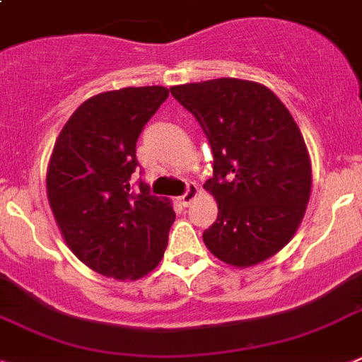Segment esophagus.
Returning <instances> with one entry per match:
<instances>
[{"instance_id":"esophagus-1","label":"esophagus","mask_w":362,"mask_h":362,"mask_svg":"<svg viewBox=\"0 0 362 362\" xmlns=\"http://www.w3.org/2000/svg\"><path fill=\"white\" fill-rule=\"evenodd\" d=\"M198 196H199V188L196 187V185H194V183H188L187 192H185L183 196H181V198H179V202L183 203L185 207H187V205H190V203H192L194 199L198 198Z\"/></svg>"}]
</instances>
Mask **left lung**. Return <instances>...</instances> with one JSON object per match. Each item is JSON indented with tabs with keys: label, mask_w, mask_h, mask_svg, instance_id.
Masks as SVG:
<instances>
[{
	"label": "left lung",
	"mask_w": 362,
	"mask_h": 362,
	"mask_svg": "<svg viewBox=\"0 0 362 362\" xmlns=\"http://www.w3.org/2000/svg\"><path fill=\"white\" fill-rule=\"evenodd\" d=\"M207 134L214 175L203 188L218 203L203 242L216 259L250 268L281 252L313 187L309 149L279 98L255 81L220 77L170 88Z\"/></svg>",
	"instance_id": "8db88e82"
}]
</instances>
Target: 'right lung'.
Segmentation results:
<instances>
[{
	"label": "right lung",
	"instance_id": "add662e5",
	"mask_svg": "<svg viewBox=\"0 0 362 362\" xmlns=\"http://www.w3.org/2000/svg\"><path fill=\"white\" fill-rule=\"evenodd\" d=\"M168 94L166 86H127L92 95L64 124L47 163V202L66 246L116 281L157 268L175 220L168 198L129 185L139 134Z\"/></svg>",
	"mask_w": 362,
	"mask_h": 362
}]
</instances>
